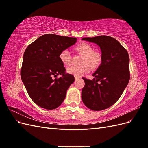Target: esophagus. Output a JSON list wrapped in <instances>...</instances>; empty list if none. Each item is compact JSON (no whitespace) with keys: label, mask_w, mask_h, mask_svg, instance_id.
Here are the masks:
<instances>
[{"label":"esophagus","mask_w":148,"mask_h":148,"mask_svg":"<svg viewBox=\"0 0 148 148\" xmlns=\"http://www.w3.org/2000/svg\"><path fill=\"white\" fill-rule=\"evenodd\" d=\"M79 77H78V76H75V79L76 80V81H77V80H78V79H79Z\"/></svg>","instance_id":"1"}]
</instances>
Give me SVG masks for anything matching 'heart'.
<instances>
[{
  "label": "heart",
  "mask_w": 148,
  "mask_h": 148,
  "mask_svg": "<svg viewBox=\"0 0 148 148\" xmlns=\"http://www.w3.org/2000/svg\"><path fill=\"white\" fill-rule=\"evenodd\" d=\"M76 49L83 56L82 58V64L71 65L67 68V72L69 74L80 77L91 69H96L101 62L100 53L93 51V47L87 42H81L76 47ZM59 59L64 65H69L71 64V56L68 49L62 50L59 54Z\"/></svg>",
  "instance_id": "heart-1"
}]
</instances>
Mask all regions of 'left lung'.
Listing matches in <instances>:
<instances>
[{
	"label": "left lung",
	"mask_w": 148,
	"mask_h": 148,
	"mask_svg": "<svg viewBox=\"0 0 148 148\" xmlns=\"http://www.w3.org/2000/svg\"><path fill=\"white\" fill-rule=\"evenodd\" d=\"M97 44L101 50V64L92 80L83 78L85 85L82 98L84 104L92 110L109 108L117 102L128 84L130 58L127 51L118 41L108 36L83 38Z\"/></svg>",
	"instance_id": "left-lung-1"
}]
</instances>
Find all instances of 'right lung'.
<instances>
[{
	"label": "right lung",
	"instance_id": "right-lung-1",
	"mask_svg": "<svg viewBox=\"0 0 148 148\" xmlns=\"http://www.w3.org/2000/svg\"><path fill=\"white\" fill-rule=\"evenodd\" d=\"M76 38L46 34L30 44L24 52L21 78L28 95L42 108L55 109L64 101L74 77L66 73L60 52L75 44ZM59 74L62 77L56 78Z\"/></svg>",
	"mask_w": 148,
	"mask_h": 148
}]
</instances>
